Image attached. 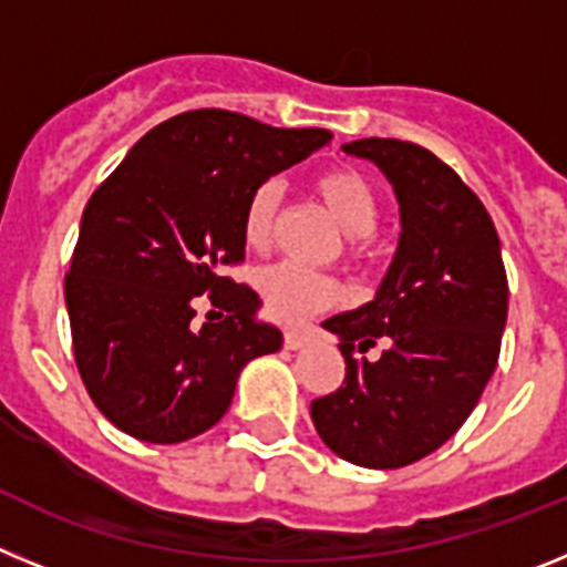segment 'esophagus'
<instances>
[{
	"mask_svg": "<svg viewBox=\"0 0 567 567\" xmlns=\"http://www.w3.org/2000/svg\"><path fill=\"white\" fill-rule=\"evenodd\" d=\"M307 340H309V334L303 332V329H287V332H284V343H287V349H303V346H307Z\"/></svg>",
	"mask_w": 567,
	"mask_h": 567,
	"instance_id": "esophagus-1",
	"label": "esophagus"
}]
</instances>
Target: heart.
Masks as SVG:
<instances>
[{"label":"heart","mask_w":567,"mask_h":567,"mask_svg":"<svg viewBox=\"0 0 567 567\" xmlns=\"http://www.w3.org/2000/svg\"><path fill=\"white\" fill-rule=\"evenodd\" d=\"M280 184L275 178L264 182L249 195L244 209V240L255 252H264L275 235L280 207ZM315 195L327 207L338 227L363 247L365 235H372L380 221V202L372 184L354 169H329L315 178ZM258 292L264 307L280 323H303L320 309L332 307L340 300L338 280L295 264H275L258 275Z\"/></svg>","instance_id":"heart-1"}]
</instances>
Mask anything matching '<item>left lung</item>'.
<instances>
[{
  "label": "left lung",
  "mask_w": 567,
  "mask_h": 567,
  "mask_svg": "<svg viewBox=\"0 0 567 567\" xmlns=\"http://www.w3.org/2000/svg\"><path fill=\"white\" fill-rule=\"evenodd\" d=\"M343 153L392 184L400 238L374 298L323 320L340 340L346 380L312 400V423L346 463L403 468L474 412L497 369L508 280L491 215L437 155L398 138H360ZM378 339L380 361L353 354Z\"/></svg>",
  "instance_id": "8db88e82"
}]
</instances>
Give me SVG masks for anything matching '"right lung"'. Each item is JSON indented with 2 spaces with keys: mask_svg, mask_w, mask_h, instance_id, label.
I'll use <instances>...</instances> for the list:
<instances>
[{
  "mask_svg": "<svg viewBox=\"0 0 567 567\" xmlns=\"http://www.w3.org/2000/svg\"><path fill=\"white\" fill-rule=\"evenodd\" d=\"M332 142L229 110L173 115L133 144L93 193L64 278L73 354L99 412L144 443L213 429L249 360L284 346L260 298L224 278L244 260L255 187ZM209 291L228 318L192 327Z\"/></svg>",
  "mask_w": 567,
  "mask_h": 567,
  "instance_id": "obj_1",
  "label": "right lung"
}]
</instances>
